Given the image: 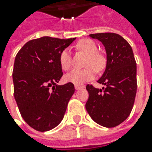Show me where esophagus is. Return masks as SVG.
Wrapping results in <instances>:
<instances>
[{"label":"esophagus","mask_w":152,"mask_h":152,"mask_svg":"<svg viewBox=\"0 0 152 152\" xmlns=\"http://www.w3.org/2000/svg\"><path fill=\"white\" fill-rule=\"evenodd\" d=\"M74 87H75V90H77V91L81 90V89H83V88H84V86H83V85H74Z\"/></svg>","instance_id":"34e87169"}]
</instances>
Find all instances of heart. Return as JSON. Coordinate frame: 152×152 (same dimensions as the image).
Returning <instances> with one entry per match:
<instances>
[{
	"label": "heart",
	"instance_id": "1",
	"mask_svg": "<svg viewBox=\"0 0 152 152\" xmlns=\"http://www.w3.org/2000/svg\"><path fill=\"white\" fill-rule=\"evenodd\" d=\"M77 46L79 50L88 54L85 61V66L87 67L83 69H73L65 75V79L67 82L80 85L94 78L95 71L93 68L96 71L102 70L105 67L106 60L103 56L97 52L96 44L90 39H81L77 44ZM59 62L63 70H68L71 67L72 56L69 48H65L61 50L59 56Z\"/></svg>",
	"mask_w": 152,
	"mask_h": 152
}]
</instances>
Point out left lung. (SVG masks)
Returning a JSON list of instances; mask_svg holds the SVG:
<instances>
[{
    "mask_svg": "<svg viewBox=\"0 0 152 152\" xmlns=\"http://www.w3.org/2000/svg\"><path fill=\"white\" fill-rule=\"evenodd\" d=\"M105 46L106 70L98 80L105 85L96 89L87 85L89 99L85 108L98 124L113 128L119 125L129 116L137 91L136 61L130 45L115 33L90 34Z\"/></svg>",
    "mask_w": 152,
    "mask_h": 152,
    "instance_id": "8db88e82",
    "label": "left lung"
}]
</instances>
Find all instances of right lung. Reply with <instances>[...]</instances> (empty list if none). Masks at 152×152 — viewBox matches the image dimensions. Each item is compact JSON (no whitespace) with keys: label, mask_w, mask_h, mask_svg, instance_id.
Wrapping results in <instances>:
<instances>
[{"label":"right lung","mask_w":152,"mask_h":152,"mask_svg":"<svg viewBox=\"0 0 152 152\" xmlns=\"http://www.w3.org/2000/svg\"><path fill=\"white\" fill-rule=\"evenodd\" d=\"M74 39L48 36L32 39L15 57V100L22 118L37 131H48L61 123L74 93L73 83L56 85L63 75L60 53Z\"/></svg>","instance_id":"right-lung-1"}]
</instances>
